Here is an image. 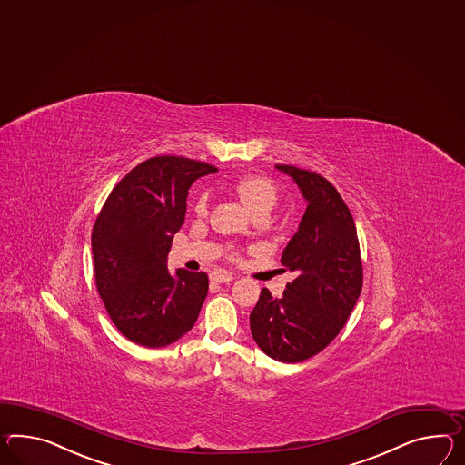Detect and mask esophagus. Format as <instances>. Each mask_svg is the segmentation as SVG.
Wrapping results in <instances>:
<instances>
[{"instance_id":"34e87169","label":"esophagus","mask_w":465,"mask_h":465,"mask_svg":"<svg viewBox=\"0 0 465 465\" xmlns=\"http://www.w3.org/2000/svg\"><path fill=\"white\" fill-rule=\"evenodd\" d=\"M213 282L216 283H228L232 282L235 277L232 275V273H225V272H213L212 273V277H210Z\"/></svg>"}]
</instances>
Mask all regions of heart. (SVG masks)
I'll return each mask as SVG.
<instances>
[{
	"mask_svg": "<svg viewBox=\"0 0 465 465\" xmlns=\"http://www.w3.org/2000/svg\"><path fill=\"white\" fill-rule=\"evenodd\" d=\"M235 193L242 203L255 215L259 212H271L277 202V190L271 180L262 176H247L235 184ZM196 215L203 216L208 212V194H202L194 203Z\"/></svg>",
	"mask_w": 465,
	"mask_h": 465,
	"instance_id": "heart-1",
	"label": "heart"
}]
</instances>
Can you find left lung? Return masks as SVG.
<instances>
[{
    "label": "left lung",
    "mask_w": 465,
    "mask_h": 465,
    "mask_svg": "<svg viewBox=\"0 0 465 465\" xmlns=\"http://www.w3.org/2000/svg\"><path fill=\"white\" fill-rule=\"evenodd\" d=\"M306 200L281 263L294 273L281 299L262 289L250 331L262 351L282 362L304 361L340 334L361 294L362 265L351 212L336 188L312 171L277 164Z\"/></svg>",
    "instance_id": "left-lung-1"
}]
</instances>
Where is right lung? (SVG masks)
Masks as SVG:
<instances>
[{"mask_svg": "<svg viewBox=\"0 0 465 465\" xmlns=\"http://www.w3.org/2000/svg\"><path fill=\"white\" fill-rule=\"evenodd\" d=\"M216 168L182 156L141 163L114 188L92 230L97 291L115 328L144 348H163L194 326L204 272L168 269L193 183Z\"/></svg>", "mask_w": 465, "mask_h": 465, "instance_id": "1", "label": "right lung"}]
</instances>
